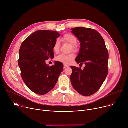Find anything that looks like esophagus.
<instances>
[{
	"mask_svg": "<svg viewBox=\"0 0 128 128\" xmlns=\"http://www.w3.org/2000/svg\"><path fill=\"white\" fill-rule=\"evenodd\" d=\"M64 69H65V68L69 67V65H67V64H64Z\"/></svg>",
	"mask_w": 128,
	"mask_h": 128,
	"instance_id": "34e87169",
	"label": "esophagus"
}]
</instances>
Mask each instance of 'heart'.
<instances>
[{
  "label": "heart",
  "instance_id": "1",
  "mask_svg": "<svg viewBox=\"0 0 128 128\" xmlns=\"http://www.w3.org/2000/svg\"><path fill=\"white\" fill-rule=\"evenodd\" d=\"M62 40L64 42L69 43L71 44V48L74 50H76L78 47L76 44L77 42V38L76 36L72 34L67 33L65 34L62 38ZM53 51L55 53H58L60 50V42L58 40H57L54 42L53 46ZM75 54L74 53L69 54H61L57 58L56 60L59 62L65 64L69 63L72 60L74 59Z\"/></svg>",
  "mask_w": 128,
  "mask_h": 128
}]
</instances>
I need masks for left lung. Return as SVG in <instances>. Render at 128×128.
Returning <instances> with one entry per match:
<instances>
[{
    "instance_id": "obj_1",
    "label": "left lung",
    "mask_w": 128,
    "mask_h": 128,
    "mask_svg": "<svg viewBox=\"0 0 128 128\" xmlns=\"http://www.w3.org/2000/svg\"><path fill=\"white\" fill-rule=\"evenodd\" d=\"M71 32L80 42L76 61L78 64L84 63L86 66L82 70L71 66V82L78 93L89 96L97 92L107 76L108 52L103 38L96 30L80 27L71 29Z\"/></svg>"
}]
</instances>
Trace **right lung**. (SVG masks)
Instances as JSON below:
<instances>
[{"instance_id":"right-lung-1","label":"right lung","mask_w":128,"mask_h":128,"mask_svg":"<svg viewBox=\"0 0 128 128\" xmlns=\"http://www.w3.org/2000/svg\"><path fill=\"white\" fill-rule=\"evenodd\" d=\"M60 36L54 31L38 30L22 42L18 64L22 78L34 93L45 95L55 86L63 69V64L56 61L50 67L46 60L54 57L53 46Z\"/></svg>"}]
</instances>
